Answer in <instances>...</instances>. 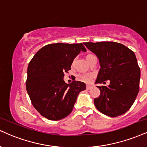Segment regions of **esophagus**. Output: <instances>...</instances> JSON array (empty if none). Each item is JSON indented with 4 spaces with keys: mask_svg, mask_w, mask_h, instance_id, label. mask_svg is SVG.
Wrapping results in <instances>:
<instances>
[{
    "mask_svg": "<svg viewBox=\"0 0 147 147\" xmlns=\"http://www.w3.org/2000/svg\"><path fill=\"white\" fill-rule=\"evenodd\" d=\"M92 86H90V85H87V86H86V89L87 90H90Z\"/></svg>",
    "mask_w": 147,
    "mask_h": 147,
    "instance_id": "obj_1",
    "label": "esophagus"
}]
</instances>
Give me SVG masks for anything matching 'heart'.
Wrapping results in <instances>:
<instances>
[{"label":"heart","instance_id":"1","mask_svg":"<svg viewBox=\"0 0 147 147\" xmlns=\"http://www.w3.org/2000/svg\"><path fill=\"white\" fill-rule=\"evenodd\" d=\"M95 57V56L93 55V54H88L87 56H86V60L88 61H89V60L91 59V58H93ZM73 65H74V63H73ZM93 77V74H84V75H82L80 76L81 78V80H82V81H84L85 82H90V81H91V79Z\"/></svg>","mask_w":147,"mask_h":147}]
</instances>
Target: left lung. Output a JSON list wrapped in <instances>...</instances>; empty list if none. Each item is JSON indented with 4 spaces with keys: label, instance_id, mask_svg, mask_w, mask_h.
Returning <instances> with one entry per match:
<instances>
[{
    "label": "left lung",
    "instance_id": "left-lung-1",
    "mask_svg": "<svg viewBox=\"0 0 147 147\" xmlns=\"http://www.w3.org/2000/svg\"><path fill=\"white\" fill-rule=\"evenodd\" d=\"M84 44L97 55L100 63L95 84L110 81L108 86H97L101 93L94 99L95 107L110 117L123 115L130 109L139 92L140 69L134 52L113 41Z\"/></svg>",
    "mask_w": 147,
    "mask_h": 147
}]
</instances>
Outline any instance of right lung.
I'll return each mask as SVG.
<instances>
[{
    "label": "right lung",
    "instance_id": "1",
    "mask_svg": "<svg viewBox=\"0 0 147 147\" xmlns=\"http://www.w3.org/2000/svg\"><path fill=\"white\" fill-rule=\"evenodd\" d=\"M86 50L82 43H51L43 47L30 61L26 90L32 106L43 117L59 121L71 112L78 95L86 89L80 81L67 84L63 80L74 59Z\"/></svg>",
    "mask_w": 147,
    "mask_h": 147
}]
</instances>
